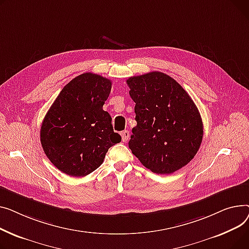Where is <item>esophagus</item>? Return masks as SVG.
Segmentation results:
<instances>
[{"instance_id":"obj_1","label":"esophagus","mask_w":249,"mask_h":249,"mask_svg":"<svg viewBox=\"0 0 249 249\" xmlns=\"http://www.w3.org/2000/svg\"><path fill=\"white\" fill-rule=\"evenodd\" d=\"M121 136H122L123 142H127L128 138H129V131L128 130H124L121 133Z\"/></svg>"}]
</instances>
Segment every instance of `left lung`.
Instances as JSON below:
<instances>
[{
    "mask_svg": "<svg viewBox=\"0 0 249 249\" xmlns=\"http://www.w3.org/2000/svg\"><path fill=\"white\" fill-rule=\"evenodd\" d=\"M126 83L136 102L131 153L156 174H172L186 166L203 138L202 119L192 98L163 72L129 77Z\"/></svg>",
    "mask_w": 249,
    "mask_h": 249,
    "instance_id": "1",
    "label": "left lung"
}]
</instances>
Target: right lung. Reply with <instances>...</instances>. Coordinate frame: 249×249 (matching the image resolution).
I'll return each mask as SVG.
<instances>
[{
  "instance_id": "add662e5",
  "label": "right lung",
  "mask_w": 249,
  "mask_h": 249,
  "mask_svg": "<svg viewBox=\"0 0 249 249\" xmlns=\"http://www.w3.org/2000/svg\"><path fill=\"white\" fill-rule=\"evenodd\" d=\"M111 81L83 73L68 82L43 120L40 141L50 162L62 173L84 177L104 162L106 154L122 141L111 116L102 109Z\"/></svg>"
}]
</instances>
